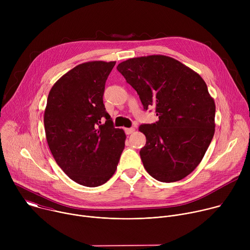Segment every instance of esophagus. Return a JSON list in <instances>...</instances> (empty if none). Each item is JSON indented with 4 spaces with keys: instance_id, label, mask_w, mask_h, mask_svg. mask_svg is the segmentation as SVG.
<instances>
[{
    "instance_id": "34e87169",
    "label": "esophagus",
    "mask_w": 250,
    "mask_h": 250,
    "mask_svg": "<svg viewBox=\"0 0 250 250\" xmlns=\"http://www.w3.org/2000/svg\"><path fill=\"white\" fill-rule=\"evenodd\" d=\"M135 129H134V127H129V128H125V133L127 134V135H129V134H131L133 131H134Z\"/></svg>"
}]
</instances>
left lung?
<instances>
[{
  "mask_svg": "<svg viewBox=\"0 0 250 250\" xmlns=\"http://www.w3.org/2000/svg\"><path fill=\"white\" fill-rule=\"evenodd\" d=\"M158 121L141 125L139 151L146 170L160 182L179 181L202 161L215 133V101L194 70L165 55L127 59L117 67Z\"/></svg>",
  "mask_w": 250,
  "mask_h": 250,
  "instance_id": "8db88e82",
  "label": "left lung"
}]
</instances>
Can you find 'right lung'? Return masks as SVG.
<instances>
[{"label":"right lung","mask_w":250,"mask_h":250,"mask_svg":"<svg viewBox=\"0 0 250 250\" xmlns=\"http://www.w3.org/2000/svg\"><path fill=\"white\" fill-rule=\"evenodd\" d=\"M115 64H79L56 81L47 98L44 129L49 149L70 179L86 187L108 181L125 148V133L115 128L103 103L104 84Z\"/></svg>","instance_id":"add662e5"}]
</instances>
